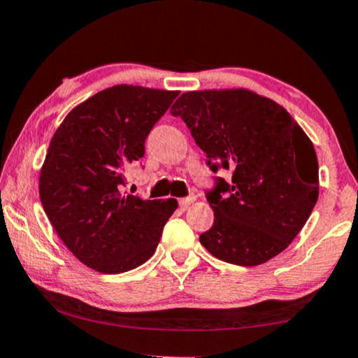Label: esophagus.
Instances as JSON below:
<instances>
[{"instance_id": "esophagus-1", "label": "esophagus", "mask_w": 358, "mask_h": 358, "mask_svg": "<svg viewBox=\"0 0 358 358\" xmlns=\"http://www.w3.org/2000/svg\"><path fill=\"white\" fill-rule=\"evenodd\" d=\"M196 199H197L196 194H189L188 197H183V199H180V207L183 208V210H186V208L191 206V203L196 202Z\"/></svg>"}]
</instances>
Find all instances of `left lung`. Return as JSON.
Instances as JSON below:
<instances>
[{
  "instance_id": "8db88e82",
  "label": "left lung",
  "mask_w": 358,
  "mask_h": 358,
  "mask_svg": "<svg viewBox=\"0 0 358 358\" xmlns=\"http://www.w3.org/2000/svg\"><path fill=\"white\" fill-rule=\"evenodd\" d=\"M206 152L213 172L226 169L207 194L213 226L201 243L215 258L258 266L290 245L319 197L314 145L285 108L248 89L181 94L172 106Z\"/></svg>"
}]
</instances>
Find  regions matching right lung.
I'll use <instances>...</instances> for the list:
<instances>
[{"label": "right lung", "mask_w": 358, "mask_h": 358, "mask_svg": "<svg viewBox=\"0 0 358 358\" xmlns=\"http://www.w3.org/2000/svg\"><path fill=\"white\" fill-rule=\"evenodd\" d=\"M178 90L117 86L68 113L39 175V199L62 242L103 274L138 268L155 253L177 199L122 194L124 173Z\"/></svg>", "instance_id": "add662e5"}]
</instances>
